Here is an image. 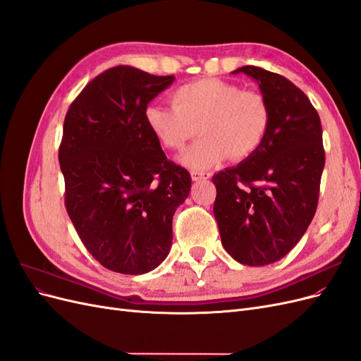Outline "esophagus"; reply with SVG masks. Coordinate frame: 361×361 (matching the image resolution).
I'll return each mask as SVG.
<instances>
[{"instance_id": "1", "label": "esophagus", "mask_w": 361, "mask_h": 361, "mask_svg": "<svg viewBox=\"0 0 361 361\" xmlns=\"http://www.w3.org/2000/svg\"><path fill=\"white\" fill-rule=\"evenodd\" d=\"M211 176H212L211 171H192V180H194V182L209 179Z\"/></svg>"}]
</instances>
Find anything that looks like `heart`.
Wrapping results in <instances>:
<instances>
[{"label":"heart","instance_id":"heart-1","mask_svg":"<svg viewBox=\"0 0 361 361\" xmlns=\"http://www.w3.org/2000/svg\"><path fill=\"white\" fill-rule=\"evenodd\" d=\"M171 105L150 104L145 120L158 143L180 152L200 134L183 162L192 170L216 166L232 155L243 161L264 145L271 125L265 97L256 92L218 78H202L183 84L170 93Z\"/></svg>","mask_w":361,"mask_h":361}]
</instances>
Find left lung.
<instances>
[{
  "mask_svg": "<svg viewBox=\"0 0 361 361\" xmlns=\"http://www.w3.org/2000/svg\"><path fill=\"white\" fill-rule=\"evenodd\" d=\"M271 111L264 145L238 166L212 176L221 244L239 264L264 267L285 257L312 223L325 164L322 126L309 97L285 76L256 66Z\"/></svg>",
  "mask_w": 361,
  "mask_h": 361,
  "instance_id": "left-lung-1",
  "label": "left lung"
}]
</instances>
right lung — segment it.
Masks as SVG:
<instances>
[{"mask_svg": "<svg viewBox=\"0 0 361 361\" xmlns=\"http://www.w3.org/2000/svg\"><path fill=\"white\" fill-rule=\"evenodd\" d=\"M173 81L133 66L106 69L64 117L66 211L89 253L120 274H145L167 257L174 211L191 190V174L167 159L145 120Z\"/></svg>", "mask_w": 361, "mask_h": 361, "instance_id": "add662e5", "label": "right lung"}]
</instances>
